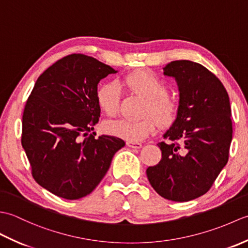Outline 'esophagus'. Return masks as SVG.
<instances>
[{
    "label": "esophagus",
    "instance_id": "1",
    "mask_svg": "<svg viewBox=\"0 0 248 248\" xmlns=\"http://www.w3.org/2000/svg\"><path fill=\"white\" fill-rule=\"evenodd\" d=\"M127 146L130 147V148H134V149L141 148V144L136 143V141H127Z\"/></svg>",
    "mask_w": 248,
    "mask_h": 248
}]
</instances>
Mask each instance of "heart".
I'll return each instance as SVG.
<instances>
[{"label": "heart", "mask_w": 248, "mask_h": 248, "mask_svg": "<svg viewBox=\"0 0 248 248\" xmlns=\"http://www.w3.org/2000/svg\"><path fill=\"white\" fill-rule=\"evenodd\" d=\"M124 84L134 93L146 98L143 114L140 119L119 118L107 121L104 129L109 134L128 141H140L155 132L156 120L163 125L173 123L178 114L175 99L167 96V86L150 70L131 72L124 78ZM120 86L116 82L105 83L97 91V102L104 113L115 115L120 105Z\"/></svg>", "instance_id": "obj_1"}]
</instances>
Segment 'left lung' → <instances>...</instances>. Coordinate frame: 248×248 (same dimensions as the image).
<instances>
[{"label": "left lung", "mask_w": 248, "mask_h": 248, "mask_svg": "<svg viewBox=\"0 0 248 248\" xmlns=\"http://www.w3.org/2000/svg\"><path fill=\"white\" fill-rule=\"evenodd\" d=\"M163 70L177 82L178 114L163 135L170 143L157 144L161 161L146 173L157 194L183 202L207 193L227 164L231 108L222 82L198 62L173 61Z\"/></svg>", "instance_id": "8db88e82"}]
</instances>
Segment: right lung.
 <instances>
[{
  "instance_id": "add662e5",
  "label": "right lung",
  "mask_w": 248,
  "mask_h": 248,
  "mask_svg": "<svg viewBox=\"0 0 248 248\" xmlns=\"http://www.w3.org/2000/svg\"><path fill=\"white\" fill-rule=\"evenodd\" d=\"M116 72L93 57L71 54L37 78L24 108L21 143L35 181L56 196L91 194L124 146L115 136L89 134L100 117L98 84Z\"/></svg>"
}]
</instances>
